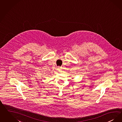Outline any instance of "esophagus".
Listing matches in <instances>:
<instances>
[{
    "instance_id": "1",
    "label": "esophagus",
    "mask_w": 122,
    "mask_h": 122,
    "mask_svg": "<svg viewBox=\"0 0 122 122\" xmlns=\"http://www.w3.org/2000/svg\"><path fill=\"white\" fill-rule=\"evenodd\" d=\"M57 69H58V70H59V71H60L62 70V67H58V68H57Z\"/></svg>"
}]
</instances>
